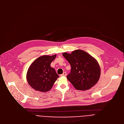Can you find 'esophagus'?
<instances>
[{
	"label": "esophagus",
	"instance_id": "obj_1",
	"mask_svg": "<svg viewBox=\"0 0 124 124\" xmlns=\"http://www.w3.org/2000/svg\"><path fill=\"white\" fill-rule=\"evenodd\" d=\"M66 75H67V74H66V73L65 72H64L62 74H61V76H66Z\"/></svg>",
	"mask_w": 124,
	"mask_h": 124
}]
</instances>
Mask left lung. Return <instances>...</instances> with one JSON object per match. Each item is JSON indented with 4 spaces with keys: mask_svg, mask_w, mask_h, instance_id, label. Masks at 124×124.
Returning <instances> with one entry per match:
<instances>
[{
    "mask_svg": "<svg viewBox=\"0 0 124 124\" xmlns=\"http://www.w3.org/2000/svg\"><path fill=\"white\" fill-rule=\"evenodd\" d=\"M62 55L71 66L67 79L76 89L88 90L97 84L100 77L101 68L94 58L80 49L70 54L64 52Z\"/></svg>",
    "mask_w": 124,
    "mask_h": 124,
    "instance_id": "1",
    "label": "left lung"
}]
</instances>
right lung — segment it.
<instances>
[{
  "label": "right lung",
  "mask_w": 124,
  "mask_h": 124,
  "mask_svg": "<svg viewBox=\"0 0 124 124\" xmlns=\"http://www.w3.org/2000/svg\"><path fill=\"white\" fill-rule=\"evenodd\" d=\"M56 56H42L29 66L26 75L27 80L29 85L36 91L48 92L59 78L55 70L50 66Z\"/></svg>",
  "instance_id": "right-lung-1"
}]
</instances>
